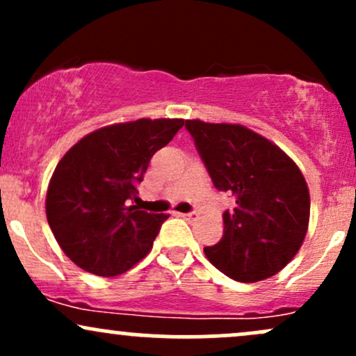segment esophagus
I'll list each match as a JSON object with an SVG mask.
<instances>
[{
    "label": "esophagus",
    "instance_id": "esophagus-1",
    "mask_svg": "<svg viewBox=\"0 0 356 356\" xmlns=\"http://www.w3.org/2000/svg\"><path fill=\"white\" fill-rule=\"evenodd\" d=\"M179 216H182V218L187 219V220L197 219V212H187V214H179Z\"/></svg>",
    "mask_w": 356,
    "mask_h": 356
}]
</instances>
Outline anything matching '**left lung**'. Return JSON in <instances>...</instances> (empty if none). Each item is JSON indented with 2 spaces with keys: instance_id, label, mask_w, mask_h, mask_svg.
I'll list each match as a JSON object with an SVG mask.
<instances>
[{
  "instance_id": "left-lung-1",
  "label": "left lung",
  "mask_w": 356,
  "mask_h": 356,
  "mask_svg": "<svg viewBox=\"0 0 356 356\" xmlns=\"http://www.w3.org/2000/svg\"><path fill=\"white\" fill-rule=\"evenodd\" d=\"M216 189L234 195L224 234L204 248L231 280L256 283L280 273L303 244L309 191L300 167L266 137L239 124L186 120Z\"/></svg>"
}]
</instances>
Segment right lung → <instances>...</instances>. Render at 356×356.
<instances>
[{
	"label": "right lung",
	"mask_w": 356,
	"mask_h": 356,
	"mask_svg": "<svg viewBox=\"0 0 356 356\" xmlns=\"http://www.w3.org/2000/svg\"><path fill=\"white\" fill-rule=\"evenodd\" d=\"M182 125V118H138L102 127L61 157L44 207L56 243L76 266L118 276L152 249L169 216L140 211L137 184Z\"/></svg>",
	"instance_id": "add662e5"
}]
</instances>
